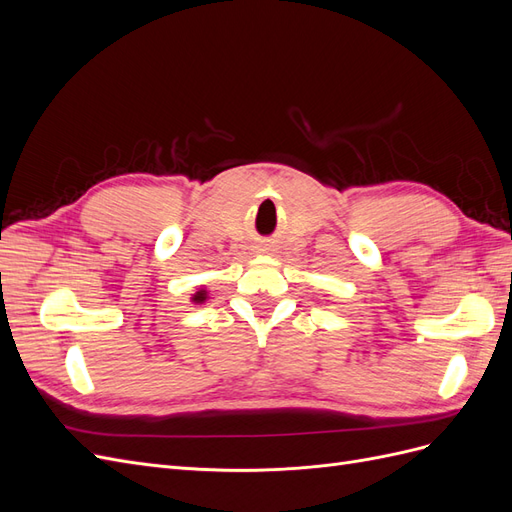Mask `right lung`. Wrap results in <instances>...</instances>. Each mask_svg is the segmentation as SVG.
Wrapping results in <instances>:
<instances>
[{
  "label": "right lung",
  "mask_w": 512,
  "mask_h": 512,
  "mask_svg": "<svg viewBox=\"0 0 512 512\" xmlns=\"http://www.w3.org/2000/svg\"><path fill=\"white\" fill-rule=\"evenodd\" d=\"M207 299H209V292H207V288H205V286L196 288V292H194L192 297H190V301H192L194 305H203V303H207Z\"/></svg>",
  "instance_id": "add662e5"
}]
</instances>
